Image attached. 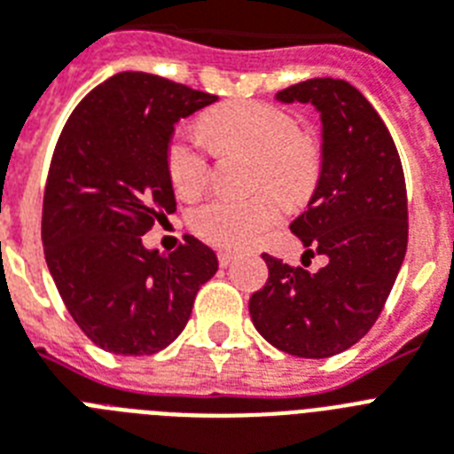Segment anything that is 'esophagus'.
<instances>
[{"label":"esophagus","mask_w":454,"mask_h":454,"mask_svg":"<svg viewBox=\"0 0 454 454\" xmlns=\"http://www.w3.org/2000/svg\"><path fill=\"white\" fill-rule=\"evenodd\" d=\"M236 254L230 253V250H220L218 253V262H220V267H230L231 262H234Z\"/></svg>","instance_id":"esophagus-1"}]
</instances>
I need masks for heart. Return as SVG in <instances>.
<instances>
[{
  "mask_svg": "<svg viewBox=\"0 0 454 454\" xmlns=\"http://www.w3.org/2000/svg\"><path fill=\"white\" fill-rule=\"evenodd\" d=\"M208 144L218 155L243 153L254 157V187H264L246 200L218 197L194 208V234L218 248H246L278 224L290 204H303L316 192L322 176L320 145L299 134L297 120L264 101H230L201 115ZM168 178L174 190L192 200L208 183V155L200 138L176 134L167 151ZM279 190L276 193L272 187ZM283 193L282 198L279 194Z\"/></svg>",
  "mask_w": 454,
  "mask_h": 454,
  "instance_id": "obj_1",
  "label": "heart"
}]
</instances>
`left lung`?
<instances>
[{
	"instance_id": "1",
	"label": "left lung",
	"mask_w": 454,
	"mask_h": 454,
	"mask_svg": "<svg viewBox=\"0 0 454 454\" xmlns=\"http://www.w3.org/2000/svg\"><path fill=\"white\" fill-rule=\"evenodd\" d=\"M283 104H310L322 122V176L309 211L292 220L310 273L262 254L267 286L250 297L254 329L273 348L322 359L355 346L373 327L406 257V181L396 145L366 97L339 78L280 90Z\"/></svg>"
}]
</instances>
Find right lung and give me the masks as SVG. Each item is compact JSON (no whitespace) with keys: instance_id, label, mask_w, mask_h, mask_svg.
Listing matches in <instances>:
<instances>
[{"instance_id":"1","label":"right lung","mask_w":454,"mask_h":454,"mask_svg":"<svg viewBox=\"0 0 454 454\" xmlns=\"http://www.w3.org/2000/svg\"><path fill=\"white\" fill-rule=\"evenodd\" d=\"M213 101L167 78L120 71L59 134L43 194V253L71 317L106 353L137 357L174 343L218 271L215 253L194 236L171 254L141 241L176 211L167 168L176 122Z\"/></svg>"}]
</instances>
